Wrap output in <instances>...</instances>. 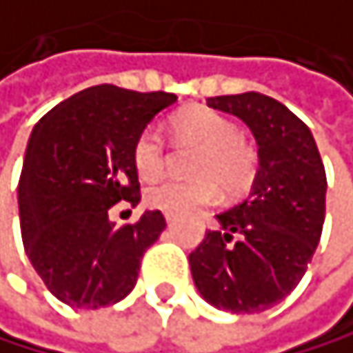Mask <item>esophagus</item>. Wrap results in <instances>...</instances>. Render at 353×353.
<instances>
[{"instance_id": "obj_1", "label": "esophagus", "mask_w": 353, "mask_h": 353, "mask_svg": "<svg viewBox=\"0 0 353 353\" xmlns=\"http://www.w3.org/2000/svg\"><path fill=\"white\" fill-rule=\"evenodd\" d=\"M165 219H167V223L171 225V223L175 221V214H171V212H165Z\"/></svg>"}]
</instances>
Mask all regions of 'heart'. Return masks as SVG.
I'll return each mask as SVG.
<instances>
[{
  "label": "heart",
  "instance_id": "heart-1",
  "mask_svg": "<svg viewBox=\"0 0 353 353\" xmlns=\"http://www.w3.org/2000/svg\"><path fill=\"white\" fill-rule=\"evenodd\" d=\"M175 137L195 143L201 152L195 160V180H162L145 191L147 206L182 214L206 206L219 197V181L225 191L239 193L256 173V152L239 137V128L223 114L208 108H191L173 117ZM134 169L143 180H156L167 165L165 139L156 128H145L132 147Z\"/></svg>",
  "mask_w": 353,
  "mask_h": 353
}]
</instances>
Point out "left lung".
<instances>
[{
  "instance_id": "obj_1",
  "label": "left lung",
  "mask_w": 353,
  "mask_h": 353,
  "mask_svg": "<svg viewBox=\"0 0 353 353\" xmlns=\"http://www.w3.org/2000/svg\"><path fill=\"white\" fill-rule=\"evenodd\" d=\"M208 108L239 117L258 145L250 195L216 214L219 228L188 256L193 282L210 306L263 312L304 278L325 219V169L308 125L260 93L208 97Z\"/></svg>"
}]
</instances>
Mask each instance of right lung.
<instances>
[{"label": "right lung", "instance_id": "obj_1", "mask_svg": "<svg viewBox=\"0 0 353 353\" xmlns=\"http://www.w3.org/2000/svg\"><path fill=\"white\" fill-rule=\"evenodd\" d=\"M173 93L99 84L60 101L34 125L19 180L21 239L45 286L71 308L121 301L141 258L167 228L160 210L117 228L108 210L141 201L132 147Z\"/></svg>", "mask_w": 353, "mask_h": 353}]
</instances>
